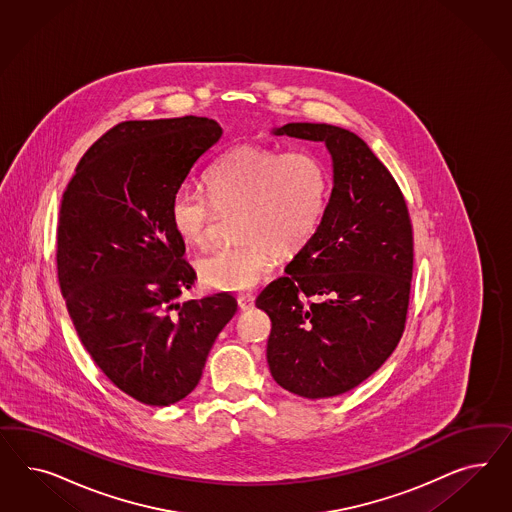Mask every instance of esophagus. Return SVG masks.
I'll use <instances>...</instances> for the list:
<instances>
[{
    "label": "esophagus",
    "mask_w": 512,
    "mask_h": 512,
    "mask_svg": "<svg viewBox=\"0 0 512 512\" xmlns=\"http://www.w3.org/2000/svg\"><path fill=\"white\" fill-rule=\"evenodd\" d=\"M253 304H255V296H238V308H240V310H251V308H253Z\"/></svg>",
    "instance_id": "esophagus-1"
}]
</instances>
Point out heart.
I'll return each mask as SVG.
<instances>
[{
    "label": "heart",
    "mask_w": 512,
    "mask_h": 512,
    "mask_svg": "<svg viewBox=\"0 0 512 512\" xmlns=\"http://www.w3.org/2000/svg\"><path fill=\"white\" fill-rule=\"evenodd\" d=\"M204 191L208 201L189 189L172 195V231L187 246L202 248L216 212L238 210L236 238L242 242L204 255L197 274L208 289L240 293L272 270L276 253L291 257L317 233L330 197V174L317 155L240 144L206 172Z\"/></svg>",
    "instance_id": "heart-1"
}]
</instances>
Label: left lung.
<instances>
[{"label": "left lung", "instance_id": "8db88e82", "mask_svg": "<svg viewBox=\"0 0 512 512\" xmlns=\"http://www.w3.org/2000/svg\"><path fill=\"white\" fill-rule=\"evenodd\" d=\"M272 133L325 142L332 193L317 233L257 296L272 321L268 368L279 387L302 398L340 396L377 372L402 338L411 219L396 180L355 133L328 124Z\"/></svg>", "mask_w": 512, "mask_h": 512}]
</instances>
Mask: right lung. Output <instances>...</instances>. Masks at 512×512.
<instances>
[{
    "mask_svg": "<svg viewBox=\"0 0 512 512\" xmlns=\"http://www.w3.org/2000/svg\"><path fill=\"white\" fill-rule=\"evenodd\" d=\"M223 129L184 116L112 127L82 155L58 225V279L78 338L110 381L165 407L201 381L227 293L178 302L197 274L172 231L169 204Z\"/></svg>",
    "mask_w": 512,
    "mask_h": 512,
    "instance_id": "right-lung-1",
    "label": "right lung"
}]
</instances>
